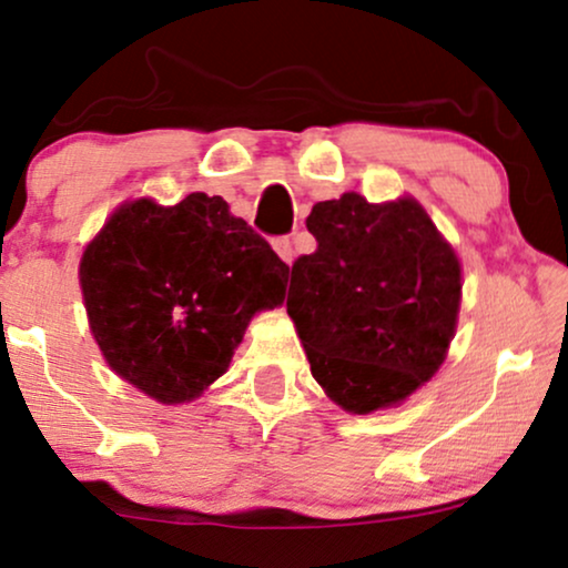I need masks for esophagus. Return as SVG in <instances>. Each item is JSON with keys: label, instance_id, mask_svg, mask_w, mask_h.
<instances>
[{"label": "esophagus", "instance_id": "34e87169", "mask_svg": "<svg viewBox=\"0 0 568 568\" xmlns=\"http://www.w3.org/2000/svg\"><path fill=\"white\" fill-rule=\"evenodd\" d=\"M275 252H277V256L280 260H283L285 264H293V260H296V248H293V241L288 239V236H283V239H275Z\"/></svg>", "mask_w": 568, "mask_h": 568}]
</instances>
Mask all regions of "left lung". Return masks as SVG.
Instances as JSON below:
<instances>
[{
    "instance_id": "8db88e82",
    "label": "left lung",
    "mask_w": 568,
    "mask_h": 568,
    "mask_svg": "<svg viewBox=\"0 0 568 568\" xmlns=\"http://www.w3.org/2000/svg\"><path fill=\"white\" fill-rule=\"evenodd\" d=\"M316 252L293 262L288 314L314 379L343 410L392 407L426 384L457 329L463 270L413 196L316 202Z\"/></svg>"
}]
</instances>
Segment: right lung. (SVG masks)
<instances>
[{"instance_id":"1","label":"right lung","mask_w":568,"mask_h":568,"mask_svg":"<svg viewBox=\"0 0 568 568\" xmlns=\"http://www.w3.org/2000/svg\"><path fill=\"white\" fill-rule=\"evenodd\" d=\"M288 264L223 196L124 202L80 260V288L103 358L163 405L192 403L229 372L262 308L283 304Z\"/></svg>"}]
</instances>
